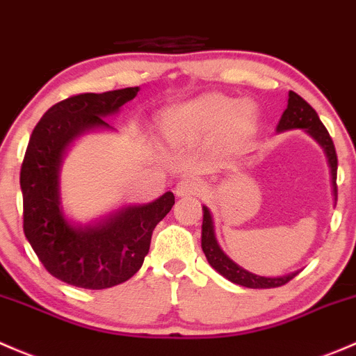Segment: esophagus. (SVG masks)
I'll use <instances>...</instances> for the list:
<instances>
[{
    "label": "esophagus",
    "mask_w": 356,
    "mask_h": 356,
    "mask_svg": "<svg viewBox=\"0 0 356 356\" xmlns=\"http://www.w3.org/2000/svg\"><path fill=\"white\" fill-rule=\"evenodd\" d=\"M202 190L204 186L200 179L188 177V178H183L181 181H178L175 192H177L178 197H185V195H199Z\"/></svg>",
    "instance_id": "esophagus-1"
}]
</instances>
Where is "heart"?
<instances>
[{"label":"heart","instance_id":"obj_1","mask_svg":"<svg viewBox=\"0 0 356 356\" xmlns=\"http://www.w3.org/2000/svg\"><path fill=\"white\" fill-rule=\"evenodd\" d=\"M257 122V106L247 99L211 94L188 102L173 116L170 131L175 135L209 134L222 124L229 131H243Z\"/></svg>","mask_w":356,"mask_h":356}]
</instances>
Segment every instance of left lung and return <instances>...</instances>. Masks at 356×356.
<instances>
[{"label": "left lung", "mask_w": 356, "mask_h": 356, "mask_svg": "<svg viewBox=\"0 0 356 356\" xmlns=\"http://www.w3.org/2000/svg\"><path fill=\"white\" fill-rule=\"evenodd\" d=\"M286 130H303L307 135L314 138L322 149H324L325 157H327L329 170H331V185H332V195L334 199H338V186H336V173H338V156H336L334 144H332V138L329 135V131L325 130V127L322 124L321 118L315 113V109L305 99H302L296 92L289 90L288 94V108L284 109L283 116H281L280 123H277L276 131H286ZM204 211V221H202V250L207 257V262L211 264L212 269L218 270L222 277H226L228 281H232L234 284H240L245 288H277L286 284L288 281H291L293 277L298 274L296 273L286 274V276H259V274L250 273V270L243 269L241 266H238L233 259H229L228 255L222 252V248L219 247L218 240H216L214 233V221H212L211 211H209L205 205H202Z\"/></svg>", "instance_id": "8db88e82"}]
</instances>
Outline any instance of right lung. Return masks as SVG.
Segmentation results:
<instances>
[{
  "mask_svg": "<svg viewBox=\"0 0 356 356\" xmlns=\"http://www.w3.org/2000/svg\"><path fill=\"white\" fill-rule=\"evenodd\" d=\"M138 90L65 99L44 113L29 140L20 170L24 233L47 273L72 286L104 289L130 280L149 254L154 228L175 204L173 193L166 192L154 202L123 205L86 225L63 211L60 170L68 147L90 131L113 130L104 118Z\"/></svg>",
  "mask_w": 356,
  "mask_h": 356,
  "instance_id": "right-lung-1",
  "label": "right lung"
}]
</instances>
